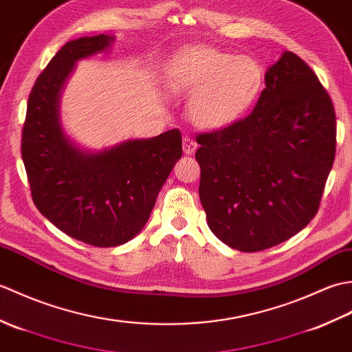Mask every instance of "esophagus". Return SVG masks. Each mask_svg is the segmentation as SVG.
Here are the masks:
<instances>
[{"label":"esophagus","mask_w":352,"mask_h":352,"mask_svg":"<svg viewBox=\"0 0 352 352\" xmlns=\"http://www.w3.org/2000/svg\"><path fill=\"white\" fill-rule=\"evenodd\" d=\"M197 148H198V144H197V142L193 140L192 138L186 136V138L183 139V151H184L186 155H192L193 153L197 151Z\"/></svg>","instance_id":"34e87169"}]
</instances>
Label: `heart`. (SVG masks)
Wrapping results in <instances>:
<instances>
[{
    "label": "heart",
    "mask_w": 352,
    "mask_h": 352,
    "mask_svg": "<svg viewBox=\"0 0 352 352\" xmlns=\"http://www.w3.org/2000/svg\"><path fill=\"white\" fill-rule=\"evenodd\" d=\"M169 87L195 95L190 116L199 126L221 130L237 122L263 87V68L251 56H234L214 48L183 52L170 69Z\"/></svg>",
    "instance_id": "heart-1"
}]
</instances>
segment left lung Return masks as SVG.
Returning <instances> with one entry per match:
<instances>
[{"label":"left lung","mask_w":352,"mask_h":352,"mask_svg":"<svg viewBox=\"0 0 352 352\" xmlns=\"http://www.w3.org/2000/svg\"><path fill=\"white\" fill-rule=\"evenodd\" d=\"M265 83L251 115L197 136L208 227L243 252L287 241L315 218L336 155L334 106L310 66L284 51Z\"/></svg>","instance_id":"left-lung-1"}]
</instances>
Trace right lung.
I'll return each instance as SVG.
<instances>
[{
    "label": "right lung",
    "mask_w": 352,
    "mask_h": 352,
    "mask_svg": "<svg viewBox=\"0 0 352 352\" xmlns=\"http://www.w3.org/2000/svg\"><path fill=\"white\" fill-rule=\"evenodd\" d=\"M113 36L65 43L30 92L21 154L33 203L63 233L110 248L140 233L155 198L183 154L180 130L124 140L102 151H85L66 136L58 115L60 94L81 58L106 51Z\"/></svg>",
    "instance_id": "obj_1"
}]
</instances>
